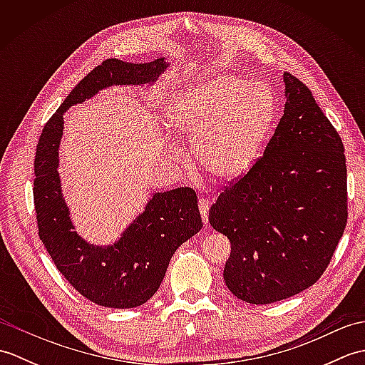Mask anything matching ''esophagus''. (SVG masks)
Instances as JSON below:
<instances>
[{"label":"esophagus","mask_w":365,"mask_h":365,"mask_svg":"<svg viewBox=\"0 0 365 365\" xmlns=\"http://www.w3.org/2000/svg\"><path fill=\"white\" fill-rule=\"evenodd\" d=\"M208 207H210V204H208L207 199H199V210L205 224H208Z\"/></svg>","instance_id":"1"}]
</instances>
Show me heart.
<instances>
[{
  "label": "heart",
  "instance_id": "1",
  "mask_svg": "<svg viewBox=\"0 0 365 365\" xmlns=\"http://www.w3.org/2000/svg\"><path fill=\"white\" fill-rule=\"evenodd\" d=\"M273 115L274 96L265 83L220 75L182 92L168 119L192 143L200 168L218 178H235L257 157Z\"/></svg>",
  "mask_w": 365,
  "mask_h": 365
}]
</instances>
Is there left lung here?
Here are the masks:
<instances>
[{
    "mask_svg": "<svg viewBox=\"0 0 365 365\" xmlns=\"http://www.w3.org/2000/svg\"><path fill=\"white\" fill-rule=\"evenodd\" d=\"M285 106L263 155L224 185L208 221L230 242L224 281L269 304L314 285L348 220L342 138L304 83L284 73Z\"/></svg>",
    "mask_w": 365,
    "mask_h": 365,
    "instance_id": "1",
    "label": "left lung"
}]
</instances>
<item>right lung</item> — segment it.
I'll return each mask as SVG.
<instances>
[{
	"label": "right lung",
	"instance_id": "obj_1",
	"mask_svg": "<svg viewBox=\"0 0 365 365\" xmlns=\"http://www.w3.org/2000/svg\"><path fill=\"white\" fill-rule=\"evenodd\" d=\"M165 67L163 59L144 64L106 59L76 84L45 123L36 149L33 196L38 237L67 282L105 307H138L153 297L177 247L202 229L197 196L188 187L157 192L118 243L96 247L83 242L72 230L56 170L63 114L111 84L157 80Z\"/></svg>",
	"mask_w": 365,
	"mask_h": 365
}]
</instances>
